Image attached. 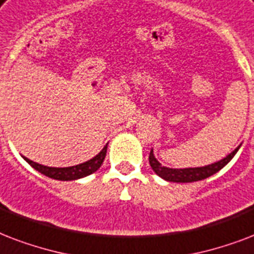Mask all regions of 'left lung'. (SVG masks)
Listing matches in <instances>:
<instances>
[{"instance_id":"1","label":"left lung","mask_w":254,"mask_h":254,"mask_svg":"<svg viewBox=\"0 0 254 254\" xmlns=\"http://www.w3.org/2000/svg\"><path fill=\"white\" fill-rule=\"evenodd\" d=\"M240 147L231 152L228 155L227 158H224L223 160H220L217 163H213V164H209V166L205 167H197V168H184V170H175V168H167V167L162 166L160 163L156 160V158L154 156V152L151 149L149 152V164H151V168L155 171V174L159 175L160 178H163L164 180H168V182H175V183H192V182H198V180H202V179H207L209 176H212L216 172H219L223 167H225L228 163L231 162L232 158L235 156L236 152L239 151Z\"/></svg>"}]
</instances>
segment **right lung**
Segmentation results:
<instances>
[{
    "label": "right lung",
    "mask_w": 254,
    "mask_h": 254,
    "mask_svg": "<svg viewBox=\"0 0 254 254\" xmlns=\"http://www.w3.org/2000/svg\"><path fill=\"white\" fill-rule=\"evenodd\" d=\"M106 152H107V145L100 151L99 154L96 155L95 158H92L91 160H88V162L86 163H82V164H78V166L66 167V168L46 167L33 162V160H29L27 158L23 159H25L34 170H37L38 172L43 174L45 176L56 179V180H66V182H67V180H76V179L84 178V176H88V175L94 174L96 170H99V167L102 166V163H103V160H105L106 158Z\"/></svg>",
    "instance_id": "obj_1"
}]
</instances>
